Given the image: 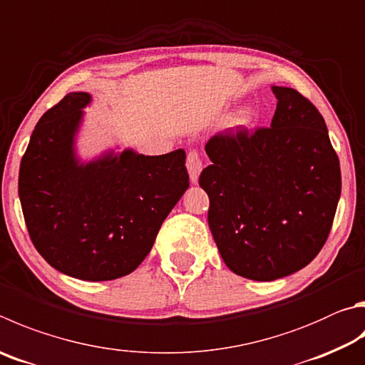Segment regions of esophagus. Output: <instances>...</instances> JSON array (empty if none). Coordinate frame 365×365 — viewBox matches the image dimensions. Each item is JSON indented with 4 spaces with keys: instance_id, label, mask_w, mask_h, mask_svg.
<instances>
[{
    "instance_id": "esophagus-1",
    "label": "esophagus",
    "mask_w": 365,
    "mask_h": 365,
    "mask_svg": "<svg viewBox=\"0 0 365 365\" xmlns=\"http://www.w3.org/2000/svg\"><path fill=\"white\" fill-rule=\"evenodd\" d=\"M187 169H188L191 183L196 185L197 180H200V174H201V170H202L201 158H200V153H197L196 150H191L190 153H188V158H187Z\"/></svg>"
}]
</instances>
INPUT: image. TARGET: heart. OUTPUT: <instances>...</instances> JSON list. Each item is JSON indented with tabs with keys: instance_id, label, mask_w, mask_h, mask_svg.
<instances>
[{
	"instance_id": "obj_1",
	"label": "heart",
	"mask_w": 365,
	"mask_h": 365,
	"mask_svg": "<svg viewBox=\"0 0 365 365\" xmlns=\"http://www.w3.org/2000/svg\"><path fill=\"white\" fill-rule=\"evenodd\" d=\"M255 110L250 108V107H244L241 110H237L236 113L231 115L227 121V125L230 129H235V130H244V129H249L252 124L255 123Z\"/></svg>"
}]
</instances>
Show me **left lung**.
Returning <instances> with one entry per match:
<instances>
[{"label":"left lung","mask_w":365,"mask_h":365,"mask_svg":"<svg viewBox=\"0 0 365 365\" xmlns=\"http://www.w3.org/2000/svg\"><path fill=\"white\" fill-rule=\"evenodd\" d=\"M271 125L215 135L200 177L209 228L233 273L274 281L319 254L341 193L340 163L322 115L292 88L273 86Z\"/></svg>","instance_id":"left-lung-1"}]
</instances>
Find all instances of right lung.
Instances as JSON below:
<instances>
[{
	"label": "right lung",
	"mask_w": 365,
	"mask_h": 365,
	"mask_svg": "<svg viewBox=\"0 0 365 365\" xmlns=\"http://www.w3.org/2000/svg\"><path fill=\"white\" fill-rule=\"evenodd\" d=\"M89 92H70L46 111L19 172V197L33 246L52 268L81 281L134 271L165 217L190 187L185 151L145 156L108 148L78 153Z\"/></svg>",
	"instance_id": "1"
}]
</instances>
